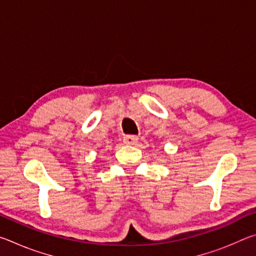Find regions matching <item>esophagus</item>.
Here are the masks:
<instances>
[{
    "mask_svg": "<svg viewBox=\"0 0 256 256\" xmlns=\"http://www.w3.org/2000/svg\"><path fill=\"white\" fill-rule=\"evenodd\" d=\"M138 140V138L136 136H125L123 138L125 144H131V146L136 144Z\"/></svg>",
    "mask_w": 256,
    "mask_h": 256,
    "instance_id": "obj_1",
    "label": "esophagus"
}]
</instances>
